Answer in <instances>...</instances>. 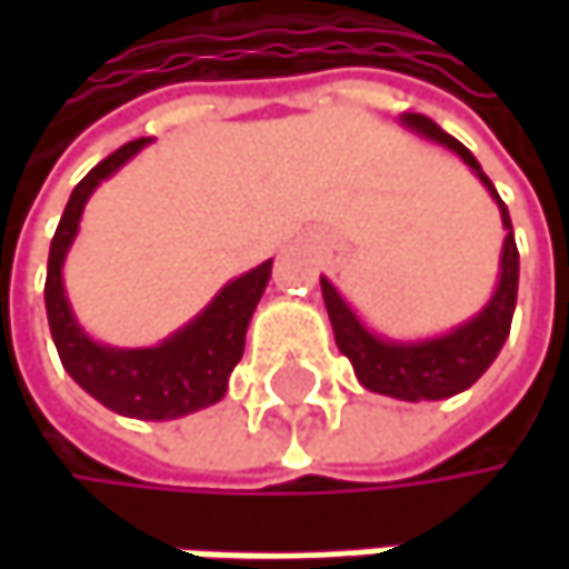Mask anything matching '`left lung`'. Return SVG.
Here are the masks:
<instances>
[{"label":"left lung","instance_id":"1","mask_svg":"<svg viewBox=\"0 0 569 569\" xmlns=\"http://www.w3.org/2000/svg\"><path fill=\"white\" fill-rule=\"evenodd\" d=\"M401 124L411 128L415 134L455 151L495 197L508 237H505L501 273H498V286H495L491 299L485 302V309L478 316H471L468 322L455 326L445 336L398 342V339H386V336L372 332L326 277H319V286H322L326 312H329V322L336 332V346L352 362L356 379L369 392L398 398V401H438V398H451L471 389L488 372V366L498 359V352L511 332L520 257H517V243H513L511 213H508L505 200L498 197L495 183L488 180V173L481 171L478 158L425 114H401Z\"/></svg>","mask_w":569,"mask_h":569}]
</instances>
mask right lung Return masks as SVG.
<instances>
[{"label": "right lung", "mask_w": 569, "mask_h": 569, "mask_svg": "<svg viewBox=\"0 0 569 569\" xmlns=\"http://www.w3.org/2000/svg\"><path fill=\"white\" fill-rule=\"evenodd\" d=\"M151 138L128 141L114 154H108L98 168L81 177L71 190L64 213L58 220L52 250H49V277H46V312L56 339L58 359L64 372L104 408L141 418V421H171L207 405H217L227 396V382L233 366L243 356L247 326L273 273V260L257 270L230 280L187 326H180L161 346L148 349H118L94 342L71 312L64 296L61 267L78 237V223L88 197L101 180L121 171Z\"/></svg>", "instance_id": "right-lung-1"}]
</instances>
